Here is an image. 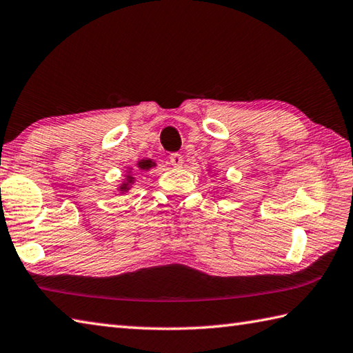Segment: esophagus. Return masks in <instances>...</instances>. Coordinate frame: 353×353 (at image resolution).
<instances>
[{"label":"esophagus","instance_id":"esophagus-1","mask_svg":"<svg viewBox=\"0 0 353 353\" xmlns=\"http://www.w3.org/2000/svg\"><path fill=\"white\" fill-rule=\"evenodd\" d=\"M170 163L172 165V167H182L183 156L179 154V153H172V154L170 156Z\"/></svg>","mask_w":353,"mask_h":353}]
</instances>
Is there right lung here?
Masks as SVG:
<instances>
[{
    "label": "right lung",
    "mask_w": 353,
    "mask_h": 353,
    "mask_svg": "<svg viewBox=\"0 0 353 353\" xmlns=\"http://www.w3.org/2000/svg\"><path fill=\"white\" fill-rule=\"evenodd\" d=\"M137 165H139L141 170H148V168H151V165L153 163H151V161H141ZM125 188H127V183H123L121 190H125Z\"/></svg>",
    "instance_id": "obj_1"
}]
</instances>
